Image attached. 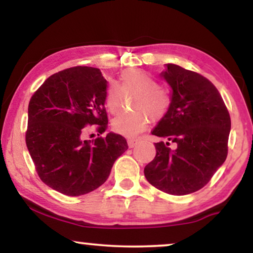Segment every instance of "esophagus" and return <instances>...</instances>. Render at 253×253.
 Here are the masks:
<instances>
[{"label": "esophagus", "instance_id": "34e87169", "mask_svg": "<svg viewBox=\"0 0 253 253\" xmlns=\"http://www.w3.org/2000/svg\"><path fill=\"white\" fill-rule=\"evenodd\" d=\"M138 144V139H134V138H132V139H127V145H129V147H134L136 145Z\"/></svg>", "mask_w": 253, "mask_h": 253}]
</instances>
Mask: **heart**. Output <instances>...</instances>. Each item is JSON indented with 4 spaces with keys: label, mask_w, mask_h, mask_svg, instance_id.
<instances>
[{
    "label": "heart",
    "mask_w": 253,
    "mask_h": 253,
    "mask_svg": "<svg viewBox=\"0 0 253 253\" xmlns=\"http://www.w3.org/2000/svg\"><path fill=\"white\" fill-rule=\"evenodd\" d=\"M122 91L126 94H136L132 113H122L113 120L115 132L126 137H136L148 126L150 119L158 121L165 116L170 105V96L165 88L158 86L157 81L143 70H127L121 76ZM122 92L112 84L106 93V107L112 114L120 110Z\"/></svg>",
    "instance_id": "obj_1"
}]
</instances>
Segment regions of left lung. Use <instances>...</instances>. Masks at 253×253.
Listing matches in <instances>:
<instances>
[{
  "label": "left lung",
  "instance_id": "left-lung-1",
  "mask_svg": "<svg viewBox=\"0 0 253 253\" xmlns=\"http://www.w3.org/2000/svg\"><path fill=\"white\" fill-rule=\"evenodd\" d=\"M161 77L171 88L170 105L152 134L165 141L154 144L157 154L144 174L161 191L184 196L205 186L226 161L230 116L204 76L166 64Z\"/></svg>",
  "mask_w": 253,
  "mask_h": 253
}]
</instances>
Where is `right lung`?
Returning <instances> with one entry per match:
<instances>
[{"instance_id":"1","label":"right lung","mask_w":253,"mask_h":253,"mask_svg":"<svg viewBox=\"0 0 253 253\" xmlns=\"http://www.w3.org/2000/svg\"><path fill=\"white\" fill-rule=\"evenodd\" d=\"M107 84L99 69L69 68L47 78L30 100L27 150L41 181L65 196L98 189L127 150L126 138L114 132L85 139L87 126L99 134L108 126Z\"/></svg>"}]
</instances>
